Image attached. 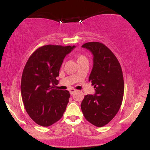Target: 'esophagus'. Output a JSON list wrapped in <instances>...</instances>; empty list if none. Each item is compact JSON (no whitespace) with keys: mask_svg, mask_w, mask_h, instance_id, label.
<instances>
[{"mask_svg":"<svg viewBox=\"0 0 150 150\" xmlns=\"http://www.w3.org/2000/svg\"><path fill=\"white\" fill-rule=\"evenodd\" d=\"M76 91V90L75 89H73V88H71V89H69V93H70L71 95H72V94Z\"/></svg>","mask_w":150,"mask_h":150,"instance_id":"obj_1","label":"esophagus"}]
</instances>
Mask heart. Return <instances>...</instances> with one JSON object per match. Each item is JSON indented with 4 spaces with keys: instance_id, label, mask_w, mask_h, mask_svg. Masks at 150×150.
I'll list each match as a JSON object with an SVG mask.
<instances>
[{
    "instance_id": "heart-1",
    "label": "heart",
    "mask_w": 150,
    "mask_h": 150,
    "mask_svg": "<svg viewBox=\"0 0 150 150\" xmlns=\"http://www.w3.org/2000/svg\"><path fill=\"white\" fill-rule=\"evenodd\" d=\"M76 57H77V60H78V62H79V63L81 62V61H85V60H88L87 57H86V56H85V55H84V54H78Z\"/></svg>"
}]
</instances>
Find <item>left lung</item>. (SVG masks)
<instances>
[{
    "instance_id": "8db88e82",
    "label": "left lung",
    "mask_w": 150,
    "mask_h": 150,
    "mask_svg": "<svg viewBox=\"0 0 150 150\" xmlns=\"http://www.w3.org/2000/svg\"><path fill=\"white\" fill-rule=\"evenodd\" d=\"M93 55V66L89 81L96 93L85 96L81 110L88 122L97 127L108 124L120 110L124 92L120 63L111 50L102 43L87 42L82 46Z\"/></svg>"
}]
</instances>
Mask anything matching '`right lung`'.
Masks as SVG:
<instances>
[{
	"instance_id": "right-lung-1",
	"label": "right lung",
	"mask_w": 150,
	"mask_h": 150,
	"mask_svg": "<svg viewBox=\"0 0 150 150\" xmlns=\"http://www.w3.org/2000/svg\"><path fill=\"white\" fill-rule=\"evenodd\" d=\"M75 46L45 45L28 58L21 80V94L25 109L37 124L50 126L62 117L69 98L67 90L57 89L59 69L65 57Z\"/></svg>"
}]
</instances>
